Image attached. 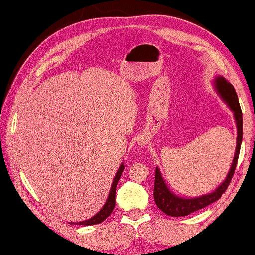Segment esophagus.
Wrapping results in <instances>:
<instances>
[{
  "label": "esophagus",
  "instance_id": "obj_1",
  "mask_svg": "<svg viewBox=\"0 0 255 255\" xmlns=\"http://www.w3.org/2000/svg\"><path fill=\"white\" fill-rule=\"evenodd\" d=\"M140 144H144V141H140Z\"/></svg>",
  "mask_w": 255,
  "mask_h": 255
}]
</instances>
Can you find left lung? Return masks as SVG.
Returning <instances> with one entry per match:
<instances>
[{
    "label": "left lung",
    "mask_w": 255,
    "mask_h": 255,
    "mask_svg": "<svg viewBox=\"0 0 255 255\" xmlns=\"http://www.w3.org/2000/svg\"><path fill=\"white\" fill-rule=\"evenodd\" d=\"M215 87L217 93L221 95L225 103L230 107V109L235 114V120L237 124V146L235 158H233L231 168H230L228 176L223 181L217 189L212 191L210 194L202 195L198 197L193 198H183L176 196L172 191L168 189L165 180L162 179L161 173L158 167L155 168V179H154V201L155 204L162 212L166 215L172 216V217H180V216H188L191 212H195L200 209L208 207L209 204L214 203L221 198L225 190L228 189L230 182H231L233 174H235L237 162H238V156L240 152V146H242L243 140V113L240 109V104L238 101V96L233 86L230 83L228 80L223 76H217L215 79Z\"/></svg>",
    "instance_id": "obj_1"
}]
</instances>
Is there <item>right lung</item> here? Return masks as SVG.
Listing matches in <instances>:
<instances>
[{
  "instance_id": "right-lung-1",
  "label": "right lung",
  "mask_w": 255,
  "mask_h": 255,
  "mask_svg": "<svg viewBox=\"0 0 255 255\" xmlns=\"http://www.w3.org/2000/svg\"><path fill=\"white\" fill-rule=\"evenodd\" d=\"M123 170H124V165L122 163V165L120 166V168H118V170H117L116 175H115V179L113 181V186H111L109 196H108V200L106 202V204L103 205V208L101 209V210L90 219H87V221H83V222H76V223H74V224H76V225H96V224H100V223H102L104 219L108 217V216H110V214L113 212L114 208H115L116 187H117L118 181H120L122 173H123ZM71 224H73V223H71Z\"/></svg>"
}]
</instances>
